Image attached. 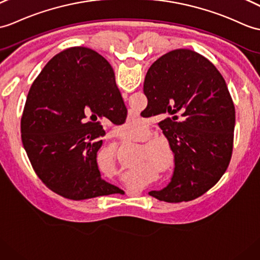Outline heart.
<instances>
[{
  "mask_svg": "<svg viewBox=\"0 0 260 260\" xmlns=\"http://www.w3.org/2000/svg\"><path fill=\"white\" fill-rule=\"evenodd\" d=\"M146 128V124H145V122L142 119L127 120L123 127L120 128V133H122V135L125 138L131 140V138L134 136L143 135ZM156 161H157V166L159 170L164 173L171 172L174 166V159L172 157V155L164 156L162 154H159L156 156Z\"/></svg>",
  "mask_w": 260,
  "mask_h": 260,
  "instance_id": "heart-1",
  "label": "heart"
}]
</instances>
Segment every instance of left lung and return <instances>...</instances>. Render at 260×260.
I'll use <instances>...</instances> for the list:
<instances>
[{
    "label": "left lung",
    "mask_w": 260,
    "mask_h": 260,
    "mask_svg": "<svg viewBox=\"0 0 260 260\" xmlns=\"http://www.w3.org/2000/svg\"><path fill=\"white\" fill-rule=\"evenodd\" d=\"M144 94L148 115L164 117L158 125L175 158L171 183L148 195L167 203L202 196L225 174L233 154L235 107L224 77L206 57L179 48L152 64Z\"/></svg>",
    "instance_id": "left-lung-1"
}]
</instances>
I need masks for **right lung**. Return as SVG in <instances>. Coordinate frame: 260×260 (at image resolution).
I'll return each mask as SVG.
<instances>
[{
	"mask_svg": "<svg viewBox=\"0 0 260 260\" xmlns=\"http://www.w3.org/2000/svg\"><path fill=\"white\" fill-rule=\"evenodd\" d=\"M110 63L90 48H68L48 62L28 90L22 143L43 184L73 201L111 195L102 178L100 118L125 122L127 110Z\"/></svg>",
	"mask_w": 260,
	"mask_h": 260,
	"instance_id": "add662e5",
	"label": "right lung"
}]
</instances>
